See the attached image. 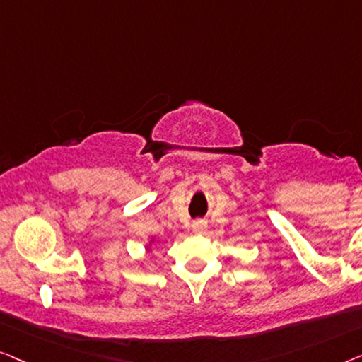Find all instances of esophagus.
<instances>
[{"mask_svg":"<svg viewBox=\"0 0 362 362\" xmlns=\"http://www.w3.org/2000/svg\"><path fill=\"white\" fill-rule=\"evenodd\" d=\"M206 228H208L206 220H195L192 223V230H193V233H197V234H203L206 231Z\"/></svg>","mask_w":362,"mask_h":362,"instance_id":"34e87169","label":"esophagus"}]
</instances>
